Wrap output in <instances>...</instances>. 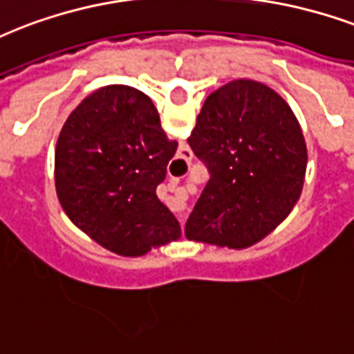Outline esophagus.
Here are the masks:
<instances>
[{"label": "esophagus", "mask_w": 354, "mask_h": 354, "mask_svg": "<svg viewBox=\"0 0 354 354\" xmlns=\"http://www.w3.org/2000/svg\"><path fill=\"white\" fill-rule=\"evenodd\" d=\"M178 219H180V223L183 225V223H185V215H178Z\"/></svg>", "instance_id": "obj_1"}]
</instances>
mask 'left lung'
<instances>
[{
	"label": "left lung",
	"instance_id": "obj_1",
	"mask_svg": "<svg viewBox=\"0 0 354 354\" xmlns=\"http://www.w3.org/2000/svg\"><path fill=\"white\" fill-rule=\"evenodd\" d=\"M187 142L212 174L185 225L191 241L249 249L303 193L308 152L301 124L260 81L234 80L209 94Z\"/></svg>",
	"mask_w": 354,
	"mask_h": 354
}]
</instances>
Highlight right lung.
Returning <instances> with one entry per match:
<instances>
[{"label":"right lung","instance_id":"obj_1","mask_svg":"<svg viewBox=\"0 0 354 354\" xmlns=\"http://www.w3.org/2000/svg\"><path fill=\"white\" fill-rule=\"evenodd\" d=\"M178 142L169 141L147 94L107 85L70 113L55 145V191L81 232L118 256L137 258L182 237L156 189Z\"/></svg>","mask_w":354,"mask_h":354}]
</instances>
